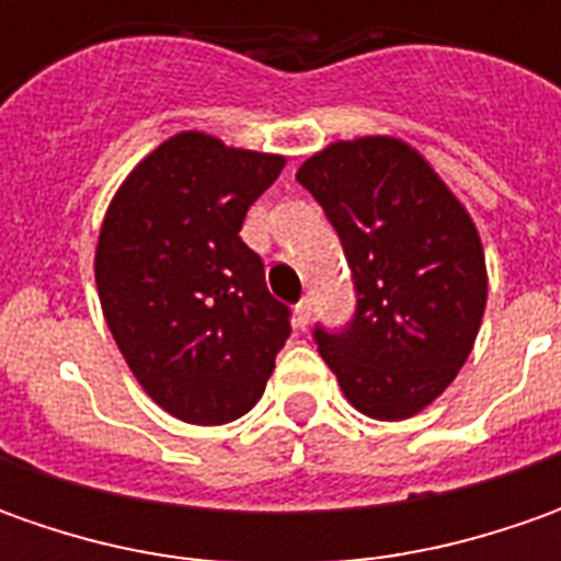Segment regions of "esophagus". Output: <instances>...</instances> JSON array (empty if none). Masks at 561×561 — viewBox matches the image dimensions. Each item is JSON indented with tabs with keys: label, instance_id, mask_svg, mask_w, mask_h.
Instances as JSON below:
<instances>
[{
	"label": "esophagus",
	"instance_id": "1",
	"mask_svg": "<svg viewBox=\"0 0 561 561\" xmlns=\"http://www.w3.org/2000/svg\"><path fill=\"white\" fill-rule=\"evenodd\" d=\"M293 321H296V328H309V321H312V299H309V296H302V299L296 302Z\"/></svg>",
	"mask_w": 561,
	"mask_h": 561
}]
</instances>
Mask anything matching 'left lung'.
Instances as JSON below:
<instances>
[{"mask_svg": "<svg viewBox=\"0 0 561 561\" xmlns=\"http://www.w3.org/2000/svg\"><path fill=\"white\" fill-rule=\"evenodd\" d=\"M296 181L324 208L356 290L343 328L314 324L318 353L358 412L409 419L474 346L486 306L481 237L431 164L390 137L334 142Z\"/></svg>", "mask_w": 561, "mask_h": 561, "instance_id": "1", "label": "left lung"}]
</instances>
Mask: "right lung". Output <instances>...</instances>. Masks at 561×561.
Segmentation results:
<instances>
[{
	"mask_svg": "<svg viewBox=\"0 0 561 561\" xmlns=\"http://www.w3.org/2000/svg\"><path fill=\"white\" fill-rule=\"evenodd\" d=\"M280 171V156L190 130L146 156L108 205L99 302L134 377L174 419L247 415L290 336V306L271 296L262 255L240 237Z\"/></svg>",
	"mask_w": 561,
	"mask_h": 561,
	"instance_id": "obj_1",
	"label": "right lung"
}]
</instances>
